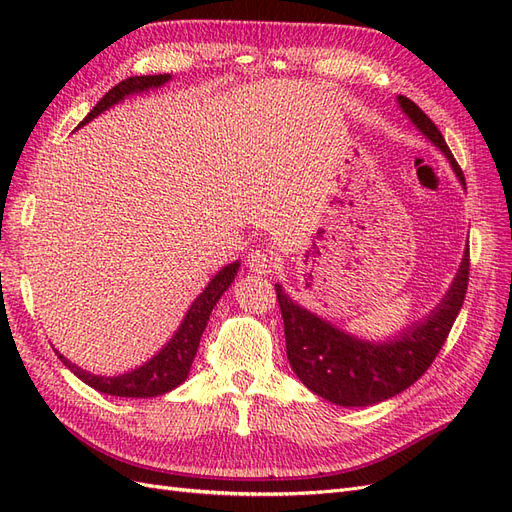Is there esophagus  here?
Listing matches in <instances>:
<instances>
[{
    "instance_id": "esophagus-1",
    "label": "esophagus",
    "mask_w": 512,
    "mask_h": 512,
    "mask_svg": "<svg viewBox=\"0 0 512 512\" xmlns=\"http://www.w3.org/2000/svg\"><path fill=\"white\" fill-rule=\"evenodd\" d=\"M247 267H250L254 273L269 275L275 267V260L267 250H254L250 258H247Z\"/></svg>"
}]
</instances>
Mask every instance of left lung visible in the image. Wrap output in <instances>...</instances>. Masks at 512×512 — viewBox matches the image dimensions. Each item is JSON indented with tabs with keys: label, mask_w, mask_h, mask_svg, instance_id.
I'll return each instance as SVG.
<instances>
[{
	"label": "left lung",
	"mask_w": 512,
	"mask_h": 512,
	"mask_svg": "<svg viewBox=\"0 0 512 512\" xmlns=\"http://www.w3.org/2000/svg\"><path fill=\"white\" fill-rule=\"evenodd\" d=\"M397 102L412 126L444 153L459 183L466 188L461 168L436 123L406 96H397ZM468 277L470 252L466 247L444 299L423 320L412 322L386 342H369L346 333L333 322L294 303L282 284H275L292 371L309 391L344 408L374 406L399 395L425 374L444 346L466 299Z\"/></svg>",
	"instance_id": "left-lung-1"
}]
</instances>
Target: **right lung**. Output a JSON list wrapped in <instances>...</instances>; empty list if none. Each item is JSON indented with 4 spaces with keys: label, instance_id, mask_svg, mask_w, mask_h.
<instances>
[{
    "label": "right lung",
    "instance_id": "1",
    "mask_svg": "<svg viewBox=\"0 0 512 512\" xmlns=\"http://www.w3.org/2000/svg\"><path fill=\"white\" fill-rule=\"evenodd\" d=\"M170 79H173L170 74L130 76V79L115 85L94 108H91V113L81 121V126H85V123H89L100 113L108 111L111 106L119 104L121 100H126L128 96L143 94V91H149V89H158L164 83H168ZM237 271H239V260L230 262V265L222 267L218 273H215L213 280L207 284V288L200 292L194 299V303L190 305L188 314H185L175 335L170 337V342L164 344L160 352L153 354L147 363H143L141 367H136L132 371H126V374L96 376V374H91V371L68 361L64 354H59V350H55V354L76 378H81L87 386H91V389H96L104 395L158 397V395L173 391L181 382H185V378H188L192 361H194L198 344H200V337H203V331L207 327V320L213 312L215 303L220 301L222 294L230 288L232 282H235Z\"/></svg>",
    "mask_w": 512,
    "mask_h": 512
}]
</instances>
